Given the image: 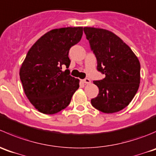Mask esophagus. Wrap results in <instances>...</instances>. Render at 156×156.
<instances>
[{
	"instance_id": "34e87169",
	"label": "esophagus",
	"mask_w": 156,
	"mask_h": 156,
	"mask_svg": "<svg viewBox=\"0 0 156 156\" xmlns=\"http://www.w3.org/2000/svg\"><path fill=\"white\" fill-rule=\"evenodd\" d=\"M83 83H86V84H89V83H91V80L89 78H86L83 80Z\"/></svg>"
}]
</instances>
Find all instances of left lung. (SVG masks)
<instances>
[{
    "label": "left lung",
    "mask_w": 156,
    "mask_h": 156,
    "mask_svg": "<svg viewBox=\"0 0 156 156\" xmlns=\"http://www.w3.org/2000/svg\"><path fill=\"white\" fill-rule=\"evenodd\" d=\"M97 60V70L105 77L93 81L98 87L92 105L103 113H115L127 107L139 89L140 64L131 48L113 32L83 28Z\"/></svg>",
    "instance_id": "8db88e82"
}]
</instances>
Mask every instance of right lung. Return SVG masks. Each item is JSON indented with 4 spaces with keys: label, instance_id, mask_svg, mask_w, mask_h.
Instances as JSON below:
<instances>
[{
    "label": "right lung",
    "instance_id": "right-lung-1",
    "mask_svg": "<svg viewBox=\"0 0 156 156\" xmlns=\"http://www.w3.org/2000/svg\"><path fill=\"white\" fill-rule=\"evenodd\" d=\"M83 35V27H67L49 31L28 51L20 70L26 97L45 115L66 108L80 87L79 80L70 75L69 51Z\"/></svg>",
    "mask_w": 156,
    "mask_h": 156
}]
</instances>
